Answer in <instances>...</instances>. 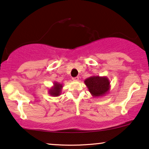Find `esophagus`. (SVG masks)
Wrapping results in <instances>:
<instances>
[{
	"mask_svg": "<svg viewBox=\"0 0 149 149\" xmlns=\"http://www.w3.org/2000/svg\"><path fill=\"white\" fill-rule=\"evenodd\" d=\"M72 79L74 81H77L79 79V77H73Z\"/></svg>",
	"mask_w": 149,
	"mask_h": 149,
	"instance_id": "34e87169",
	"label": "esophagus"
}]
</instances>
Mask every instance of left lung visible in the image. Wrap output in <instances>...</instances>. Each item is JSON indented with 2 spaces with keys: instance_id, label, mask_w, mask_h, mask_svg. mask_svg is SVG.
I'll list each match as a JSON object with an SVG mask.
<instances>
[{
  "instance_id": "1",
  "label": "left lung",
  "mask_w": 149,
  "mask_h": 149,
  "mask_svg": "<svg viewBox=\"0 0 149 149\" xmlns=\"http://www.w3.org/2000/svg\"><path fill=\"white\" fill-rule=\"evenodd\" d=\"M84 83L94 97H102L109 93L110 82L106 76L93 75L86 79Z\"/></svg>"
}]
</instances>
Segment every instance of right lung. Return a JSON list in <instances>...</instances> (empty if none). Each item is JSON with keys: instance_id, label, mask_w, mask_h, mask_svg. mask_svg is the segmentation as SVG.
<instances>
[{"instance_id": "1", "label": "right lung", "mask_w": 149, "mask_h": 149, "mask_svg": "<svg viewBox=\"0 0 149 149\" xmlns=\"http://www.w3.org/2000/svg\"><path fill=\"white\" fill-rule=\"evenodd\" d=\"M63 88V85L57 81H54L53 86L48 91V94L53 97H57L60 96L61 90Z\"/></svg>"}]
</instances>
